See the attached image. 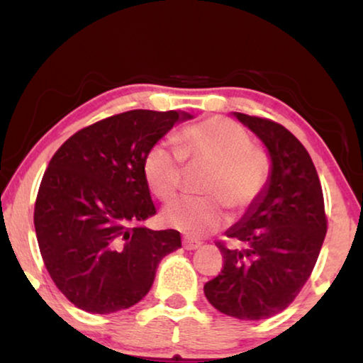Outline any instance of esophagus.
<instances>
[{
	"label": "esophagus",
	"mask_w": 363,
	"mask_h": 363,
	"mask_svg": "<svg viewBox=\"0 0 363 363\" xmlns=\"http://www.w3.org/2000/svg\"><path fill=\"white\" fill-rule=\"evenodd\" d=\"M201 245H203V243H201L199 240H196V238H189V237L183 238V248H185V250H198Z\"/></svg>",
	"instance_id": "obj_1"
}]
</instances>
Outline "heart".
Listing matches in <instances>:
<instances>
[{"instance_id": "1", "label": "heart", "mask_w": 363, "mask_h": 363, "mask_svg": "<svg viewBox=\"0 0 363 363\" xmlns=\"http://www.w3.org/2000/svg\"><path fill=\"white\" fill-rule=\"evenodd\" d=\"M177 144L159 141L144 159V177L155 196L174 198L183 182L185 159L191 165L213 167L204 185L208 198H178L165 206L162 220L186 235L203 237L227 224L225 204L233 211L250 208L267 185L271 164L253 147L250 133L227 118H209L178 133Z\"/></svg>"}]
</instances>
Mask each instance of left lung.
Returning <instances> with one entry per match:
<instances>
[{
	"label": "left lung",
	"mask_w": 363,
	"mask_h": 363,
	"mask_svg": "<svg viewBox=\"0 0 363 363\" xmlns=\"http://www.w3.org/2000/svg\"><path fill=\"white\" fill-rule=\"evenodd\" d=\"M232 115L264 144L271 174L259 198L225 232L240 248L217 245L224 269L206 282L204 295L220 313L256 321L286 310L308 281L326 235L325 201L310 154L291 131Z\"/></svg>",
	"instance_id": "1"
}]
</instances>
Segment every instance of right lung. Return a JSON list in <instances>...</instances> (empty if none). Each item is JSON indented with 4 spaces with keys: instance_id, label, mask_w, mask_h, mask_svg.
Masks as SVG:
<instances>
[{
    "instance_id": "right-lung-1",
    "label": "right lung",
    "mask_w": 363,
    "mask_h": 363,
    "mask_svg": "<svg viewBox=\"0 0 363 363\" xmlns=\"http://www.w3.org/2000/svg\"><path fill=\"white\" fill-rule=\"evenodd\" d=\"M180 110H131L72 135L50 160L33 224L50 277L77 308L108 315L136 305L160 259L182 247L174 228L141 225L157 211L144 159Z\"/></svg>"
}]
</instances>
